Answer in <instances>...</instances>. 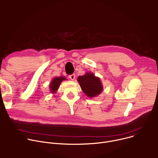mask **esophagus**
Listing matches in <instances>:
<instances>
[{"instance_id":"1","label":"esophagus","mask_w":158,"mask_h":158,"mask_svg":"<svg viewBox=\"0 0 158 158\" xmlns=\"http://www.w3.org/2000/svg\"><path fill=\"white\" fill-rule=\"evenodd\" d=\"M69 78L70 79V80L73 81L75 79V78H76V75H75V74L70 75V76H69Z\"/></svg>"}]
</instances>
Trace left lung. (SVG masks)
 Masks as SVG:
<instances>
[{"label": "left lung", "mask_w": 158, "mask_h": 158, "mask_svg": "<svg viewBox=\"0 0 158 158\" xmlns=\"http://www.w3.org/2000/svg\"><path fill=\"white\" fill-rule=\"evenodd\" d=\"M77 81L84 94L89 98L96 97L103 90L100 78L96 77L92 72H86L83 76H79Z\"/></svg>", "instance_id": "left-lung-1"}]
</instances>
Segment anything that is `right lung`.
I'll list each match as a JSON object with an SVG mask.
<instances>
[{"instance_id":"obj_1","label":"right lung","mask_w":158,"mask_h":158,"mask_svg":"<svg viewBox=\"0 0 158 158\" xmlns=\"http://www.w3.org/2000/svg\"><path fill=\"white\" fill-rule=\"evenodd\" d=\"M67 80L65 77L60 76V77H55L52 79L51 82H50L49 85V89L50 92L51 94H56L59 88L61 83L63 81Z\"/></svg>"}]
</instances>
